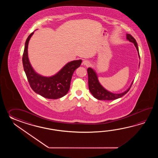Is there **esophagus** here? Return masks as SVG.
<instances>
[{"instance_id": "obj_1", "label": "esophagus", "mask_w": 158, "mask_h": 158, "mask_svg": "<svg viewBox=\"0 0 158 158\" xmlns=\"http://www.w3.org/2000/svg\"><path fill=\"white\" fill-rule=\"evenodd\" d=\"M83 64H84V65H86V67H88V66H89L90 65V63L89 61L85 60H84L83 61Z\"/></svg>"}]
</instances>
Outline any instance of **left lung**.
<instances>
[{
  "label": "left lung",
  "mask_w": 158,
  "mask_h": 158,
  "mask_svg": "<svg viewBox=\"0 0 158 158\" xmlns=\"http://www.w3.org/2000/svg\"><path fill=\"white\" fill-rule=\"evenodd\" d=\"M127 39L129 42L134 44V46L136 47V49L137 50L139 57L140 58L137 43L135 40L129 34H127ZM87 74H88V84H89V90L90 91L91 94L93 95V97L98 100L111 101V100L117 99L118 98L122 97L123 95H124L125 94L128 93L129 90H130L132 84L133 83V81L131 82V85L130 86V87H129L127 90L125 91L124 92L120 94H115L107 90L101 85V84L98 80L97 74L93 69H92L91 68H89L87 69Z\"/></svg>",
  "instance_id": "left-lung-1"
}]
</instances>
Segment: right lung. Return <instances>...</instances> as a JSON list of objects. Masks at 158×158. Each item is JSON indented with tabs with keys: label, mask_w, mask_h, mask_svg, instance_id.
I'll use <instances>...</instances> for the list:
<instances>
[{
	"label": "right lung",
	"mask_w": 158,
	"mask_h": 158,
	"mask_svg": "<svg viewBox=\"0 0 158 158\" xmlns=\"http://www.w3.org/2000/svg\"><path fill=\"white\" fill-rule=\"evenodd\" d=\"M34 32L31 33L27 37L23 55L24 71L30 87L35 93L47 99H56L63 97L69 90L72 75L80 66L82 60L68 63L56 74L51 77H44L38 74L30 64L27 53L29 42Z\"/></svg>",
	"instance_id": "add662e5"
}]
</instances>
